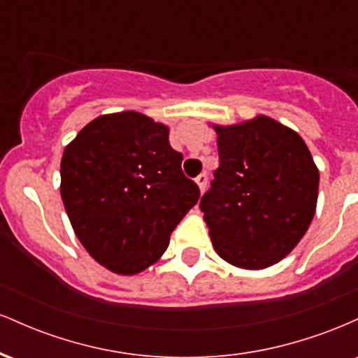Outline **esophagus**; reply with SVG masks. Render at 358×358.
I'll return each instance as SVG.
<instances>
[{"mask_svg": "<svg viewBox=\"0 0 358 358\" xmlns=\"http://www.w3.org/2000/svg\"><path fill=\"white\" fill-rule=\"evenodd\" d=\"M195 183L199 185L200 193H203V192H205V188H207V175L202 173V175L196 176V178H195Z\"/></svg>", "mask_w": 358, "mask_h": 358, "instance_id": "1", "label": "esophagus"}]
</instances>
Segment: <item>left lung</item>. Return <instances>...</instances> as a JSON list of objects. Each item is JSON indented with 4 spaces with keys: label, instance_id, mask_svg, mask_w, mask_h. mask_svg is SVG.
Instances as JSON below:
<instances>
[{
    "label": "left lung",
    "instance_id": "1",
    "mask_svg": "<svg viewBox=\"0 0 358 358\" xmlns=\"http://www.w3.org/2000/svg\"><path fill=\"white\" fill-rule=\"evenodd\" d=\"M220 166L200 200L215 252L241 269L278 264L316 212L320 171L296 131L259 114L212 124Z\"/></svg>",
    "mask_w": 358,
    "mask_h": 358
}]
</instances>
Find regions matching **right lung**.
<instances>
[{"mask_svg":"<svg viewBox=\"0 0 358 358\" xmlns=\"http://www.w3.org/2000/svg\"><path fill=\"white\" fill-rule=\"evenodd\" d=\"M168 136L163 122L122 110L96 117L65 146L62 202L77 239L110 273L134 276L153 266L199 202Z\"/></svg>","mask_w":358,"mask_h":358,"instance_id":"right-lung-1","label":"right lung"}]
</instances>
